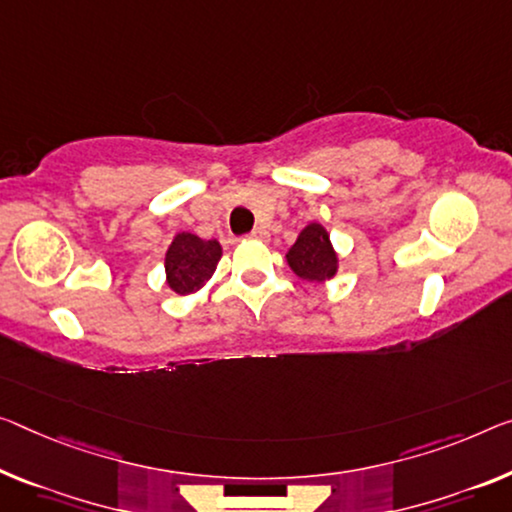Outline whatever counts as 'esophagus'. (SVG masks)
Masks as SVG:
<instances>
[{"label": "esophagus", "mask_w": 512, "mask_h": 512, "mask_svg": "<svg viewBox=\"0 0 512 512\" xmlns=\"http://www.w3.org/2000/svg\"><path fill=\"white\" fill-rule=\"evenodd\" d=\"M249 238L251 240H265L267 238V231L263 229V226H258V229H254V231L249 233Z\"/></svg>", "instance_id": "34e87169"}]
</instances>
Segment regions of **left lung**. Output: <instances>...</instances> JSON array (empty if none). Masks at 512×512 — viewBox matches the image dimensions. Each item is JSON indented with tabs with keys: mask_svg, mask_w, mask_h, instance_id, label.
<instances>
[{
	"mask_svg": "<svg viewBox=\"0 0 512 512\" xmlns=\"http://www.w3.org/2000/svg\"><path fill=\"white\" fill-rule=\"evenodd\" d=\"M288 265L297 277L309 281H325L336 274L338 258L329 242L327 231L320 224H309L288 251Z\"/></svg>",
	"mask_w": 512,
	"mask_h": 512,
	"instance_id": "left-lung-1",
	"label": "left lung"
}]
</instances>
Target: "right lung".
Returning <instances> with one entry per match:
<instances>
[{"label": "right lung", "instance_id": "add662e5", "mask_svg": "<svg viewBox=\"0 0 512 512\" xmlns=\"http://www.w3.org/2000/svg\"><path fill=\"white\" fill-rule=\"evenodd\" d=\"M222 247L217 240H201L192 233H178L164 258L169 288L178 295H190L215 272Z\"/></svg>", "mask_w": 512, "mask_h": 512}]
</instances>
